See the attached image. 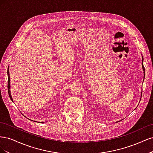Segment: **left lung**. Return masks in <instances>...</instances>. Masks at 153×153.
<instances>
[{
    "mask_svg": "<svg viewBox=\"0 0 153 153\" xmlns=\"http://www.w3.org/2000/svg\"><path fill=\"white\" fill-rule=\"evenodd\" d=\"M142 69H143V80H144V78H145V68H144V67H143V57L142 55ZM141 97H142V93H141ZM141 97H140V99H141Z\"/></svg>",
    "mask_w": 153,
    "mask_h": 153,
    "instance_id": "1",
    "label": "left lung"
}]
</instances>
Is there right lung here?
I'll return each mask as SVG.
<instances>
[{
	"label": "right lung",
	"instance_id": "right-lung-1",
	"mask_svg": "<svg viewBox=\"0 0 153 153\" xmlns=\"http://www.w3.org/2000/svg\"><path fill=\"white\" fill-rule=\"evenodd\" d=\"M7 76H8V82H7V89H8V94H9V96H10V98L11 99V100L13 102V100L12 98V96H11V91H10V87H11V85H10V71H9V67H8V69H7ZM41 123V122H40ZM42 123H44V122H42Z\"/></svg>",
	"mask_w": 153,
	"mask_h": 153
}]
</instances>
